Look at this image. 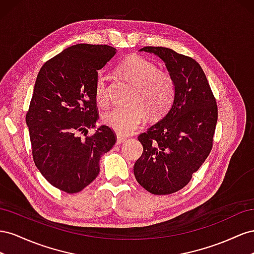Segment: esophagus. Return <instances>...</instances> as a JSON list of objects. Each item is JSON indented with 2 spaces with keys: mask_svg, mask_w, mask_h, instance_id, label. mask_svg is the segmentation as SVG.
<instances>
[{
  "mask_svg": "<svg viewBox=\"0 0 254 254\" xmlns=\"http://www.w3.org/2000/svg\"><path fill=\"white\" fill-rule=\"evenodd\" d=\"M125 141H126L125 137H122V136H120V135H117V141H116V143H117V144H121V143H123Z\"/></svg>",
  "mask_w": 254,
  "mask_h": 254,
  "instance_id": "obj_1",
  "label": "esophagus"
}]
</instances>
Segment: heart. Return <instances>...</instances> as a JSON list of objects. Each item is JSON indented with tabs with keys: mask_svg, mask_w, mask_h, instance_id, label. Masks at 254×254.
<instances>
[{
	"mask_svg": "<svg viewBox=\"0 0 254 254\" xmlns=\"http://www.w3.org/2000/svg\"><path fill=\"white\" fill-rule=\"evenodd\" d=\"M117 73L132 85L127 105L112 107L103 116L105 126L120 135L134 133L147 117L161 118L176 97V84L167 72L140 56H131L117 67ZM95 100L99 106L108 104L107 77L100 73L95 83Z\"/></svg>",
	"mask_w": 254,
	"mask_h": 254,
	"instance_id": "b5f03b06",
	"label": "heart"
}]
</instances>
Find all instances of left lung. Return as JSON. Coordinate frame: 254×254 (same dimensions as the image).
Returning <instances> with one entry per match:
<instances>
[{"instance_id": "obj_1", "label": "left lung", "mask_w": 254, "mask_h": 254, "mask_svg": "<svg viewBox=\"0 0 254 254\" xmlns=\"http://www.w3.org/2000/svg\"><path fill=\"white\" fill-rule=\"evenodd\" d=\"M158 56L176 84V97L166 116L138 136L142 155L135 178L154 194L182 190L207 158L218 118L215 97L200 64L168 48L144 47Z\"/></svg>"}]
</instances>
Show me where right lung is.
<instances>
[{
    "label": "right lung",
    "instance_id": "add662e5",
    "mask_svg": "<svg viewBox=\"0 0 254 254\" xmlns=\"http://www.w3.org/2000/svg\"><path fill=\"white\" fill-rule=\"evenodd\" d=\"M115 54L110 46L78 43L48 61L36 78L26 114L33 158L48 182L67 193L81 191L97 178L101 156L116 142L107 126L79 137L96 127L98 70Z\"/></svg>",
    "mask_w": 254,
    "mask_h": 254
}]
</instances>
